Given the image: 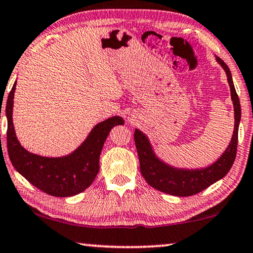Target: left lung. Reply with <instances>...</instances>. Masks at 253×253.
I'll list each match as a JSON object with an SVG mask.
<instances>
[{
	"instance_id": "obj_1",
	"label": "left lung",
	"mask_w": 253,
	"mask_h": 253,
	"mask_svg": "<svg viewBox=\"0 0 253 253\" xmlns=\"http://www.w3.org/2000/svg\"><path fill=\"white\" fill-rule=\"evenodd\" d=\"M217 61L222 66L227 74L230 86V94L235 112V126L232 141L225 153L217 162L201 170H179L168 167L167 164L154 155L151 145L145 134L139 130L134 131L135 148L138 152L140 172L145 180L160 192L170 194L174 196H192L202 192L209 186L224 178L232 168L237 152V140H239V124L241 120V106L235 86H234L232 74L227 65L217 57Z\"/></svg>"
}]
</instances>
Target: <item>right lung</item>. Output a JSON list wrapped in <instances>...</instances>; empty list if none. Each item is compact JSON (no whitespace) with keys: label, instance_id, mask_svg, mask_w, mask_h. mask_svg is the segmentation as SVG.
Segmentation results:
<instances>
[{"label":"right lung","instance_id":"right-lung-1","mask_svg":"<svg viewBox=\"0 0 253 253\" xmlns=\"http://www.w3.org/2000/svg\"><path fill=\"white\" fill-rule=\"evenodd\" d=\"M14 89L16 83L9 92L5 105L8 119L6 146L14 169L36 188L49 195L67 197L83 192L97 177L100 153L109 131L115 126L123 124V120L114 116L97 124L86 140L71 155L58 159L42 157L28 153L17 140L12 123Z\"/></svg>","mask_w":253,"mask_h":253}]
</instances>
